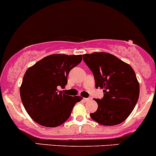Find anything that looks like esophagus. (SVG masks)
Returning <instances> with one entry per match:
<instances>
[{
	"mask_svg": "<svg viewBox=\"0 0 156 156\" xmlns=\"http://www.w3.org/2000/svg\"><path fill=\"white\" fill-rule=\"evenodd\" d=\"M84 100H85V101H89L90 100H91V98H84Z\"/></svg>",
	"mask_w": 156,
	"mask_h": 156,
	"instance_id": "1",
	"label": "esophagus"
}]
</instances>
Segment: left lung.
Masks as SVG:
<instances>
[{"label": "left lung", "instance_id": "obj_1", "mask_svg": "<svg viewBox=\"0 0 156 156\" xmlns=\"http://www.w3.org/2000/svg\"><path fill=\"white\" fill-rule=\"evenodd\" d=\"M92 71L95 88H103L101 99H94L98 109L90 113L93 120L103 126L124 122L133 111L139 96V84L132 67L115 55L94 52L83 55Z\"/></svg>", "mask_w": 156, "mask_h": 156}]
</instances>
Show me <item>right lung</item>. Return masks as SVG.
<instances>
[{
    "mask_svg": "<svg viewBox=\"0 0 156 156\" xmlns=\"http://www.w3.org/2000/svg\"><path fill=\"white\" fill-rule=\"evenodd\" d=\"M82 55H51L30 67L20 88L21 101L34 122L45 127H57L68 120L74 105L82 99L58 91L68 83L70 71Z\"/></svg>",
    "mask_w": 156,
    "mask_h": 156,
    "instance_id": "add662e5",
    "label": "right lung"
}]
</instances>
